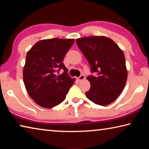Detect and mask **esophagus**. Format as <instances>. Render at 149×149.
<instances>
[{
    "instance_id": "obj_1",
    "label": "esophagus",
    "mask_w": 149,
    "mask_h": 149,
    "mask_svg": "<svg viewBox=\"0 0 149 149\" xmlns=\"http://www.w3.org/2000/svg\"><path fill=\"white\" fill-rule=\"evenodd\" d=\"M85 76L84 75H80V76L77 78V79H78V81H83V80H84L85 79Z\"/></svg>"
}]
</instances>
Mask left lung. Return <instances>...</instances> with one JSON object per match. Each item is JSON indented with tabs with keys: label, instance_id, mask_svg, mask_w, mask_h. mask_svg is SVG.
Instances as JSON below:
<instances>
[{
	"label": "left lung",
	"instance_id": "1",
	"mask_svg": "<svg viewBox=\"0 0 149 149\" xmlns=\"http://www.w3.org/2000/svg\"><path fill=\"white\" fill-rule=\"evenodd\" d=\"M76 43L89 62L91 71L96 74L87 77L91 88L85 95L95 104H110L122 92L127 81L122 50L105 36L81 37L76 40Z\"/></svg>",
	"mask_w": 149,
	"mask_h": 149
}]
</instances>
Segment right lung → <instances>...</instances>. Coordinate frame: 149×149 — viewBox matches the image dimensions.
<instances>
[{
  "label": "right lung",
  "mask_w": 149,
  "mask_h": 149,
  "mask_svg": "<svg viewBox=\"0 0 149 149\" xmlns=\"http://www.w3.org/2000/svg\"><path fill=\"white\" fill-rule=\"evenodd\" d=\"M74 41V39L41 40L27 52L23 70L24 85L30 97L40 107L50 108L60 104L74 84L75 78L69 76L62 63ZM60 69L65 72L58 76L56 73Z\"/></svg>",
  "instance_id": "add662e5"
}]
</instances>
